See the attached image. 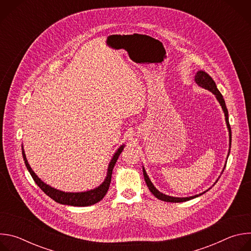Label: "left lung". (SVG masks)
I'll use <instances>...</instances> for the list:
<instances>
[{
    "label": "left lung",
    "instance_id": "1",
    "mask_svg": "<svg viewBox=\"0 0 251 251\" xmlns=\"http://www.w3.org/2000/svg\"><path fill=\"white\" fill-rule=\"evenodd\" d=\"M195 81H196V83H197L199 86H201V87H202V88H204V89H206V90L212 92L214 95H216L218 101L220 102V104H221V106H222V108H223V110H224V112H225L226 122V126H227L228 133H229V148H230V146H231V129H230V125H229V122H228V111H227L226 105V102H225V99H224L222 93H221L220 90L217 88L216 82H214L213 79H212L206 73H204V71H202V70L198 71L196 76H195ZM229 152H230V149H229ZM229 152H228V155H229ZM225 168H226V167H225ZM143 175H144L145 182H146V184H147V186H148L150 192H151L157 199H159V200H161V201H169V202H183V201H190V200H192V199H195V198H197V197H200V196H201L202 194L205 193V192H203V193H201V194H200V195H196V196L189 197V198H176V197H170V196H167V195H165V194L159 192V191L154 187V185H153L152 182L150 181V178H149V176H148V175H147V173H146L144 167H143ZM217 182H218V181H217Z\"/></svg>",
    "mask_w": 251,
    "mask_h": 251
}]
</instances>
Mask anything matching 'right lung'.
Returning <instances> with one entry per match:
<instances>
[{
	"label": "right lung",
	"mask_w": 251,
	"mask_h": 251,
	"mask_svg": "<svg viewBox=\"0 0 251 251\" xmlns=\"http://www.w3.org/2000/svg\"><path fill=\"white\" fill-rule=\"evenodd\" d=\"M123 148H124V145L120 146V148L116 151L112 160L110 161V164L108 166V170H107V176L105 177L104 182L99 187L95 188L94 190H90V191H87V192H81V193H65V192L56 190V189L51 188L50 186L47 185L46 183H44L41 180V178L37 175L33 173L31 168L29 167V164L27 163L24 148H22V150H23L22 153H23V158H24L25 167L28 170L30 176H32L33 181L43 190V192L46 195H48L53 201H55L56 202L61 203V204L74 205V206H87V205H91V204H94V203L100 201L104 198V196L106 195L107 191H108L110 183H111V176H112L113 168H114V166L117 162V159H118L119 155L123 151Z\"/></svg>",
	"instance_id": "right-lung-1"
}]
</instances>
